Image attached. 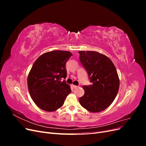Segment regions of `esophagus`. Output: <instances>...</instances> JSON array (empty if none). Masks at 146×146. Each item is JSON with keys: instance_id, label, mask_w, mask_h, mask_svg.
<instances>
[{"instance_id": "34e87169", "label": "esophagus", "mask_w": 146, "mask_h": 146, "mask_svg": "<svg viewBox=\"0 0 146 146\" xmlns=\"http://www.w3.org/2000/svg\"><path fill=\"white\" fill-rule=\"evenodd\" d=\"M72 86L73 87V88H74V89H76V88H78V86H76V85H72Z\"/></svg>"}]
</instances>
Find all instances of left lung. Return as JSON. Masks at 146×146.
Here are the masks:
<instances>
[{"instance_id": "8db88e82", "label": "left lung", "mask_w": 146, "mask_h": 146, "mask_svg": "<svg viewBox=\"0 0 146 146\" xmlns=\"http://www.w3.org/2000/svg\"><path fill=\"white\" fill-rule=\"evenodd\" d=\"M80 61L92 83L83 86L85 94L79 99L82 107L92 113L104 111L112 104L119 88L116 69L108 56L98 52L79 51Z\"/></svg>"}]
</instances>
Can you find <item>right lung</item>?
<instances>
[{"instance_id":"right-lung-1","label":"right lung","mask_w":146,"mask_h":146,"mask_svg":"<svg viewBox=\"0 0 146 146\" xmlns=\"http://www.w3.org/2000/svg\"><path fill=\"white\" fill-rule=\"evenodd\" d=\"M72 54L63 50H54L42 54L35 61L27 77L30 95L38 107L52 112L64 104L71 92L66 83L67 71L65 64Z\"/></svg>"}]
</instances>
